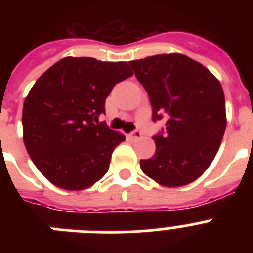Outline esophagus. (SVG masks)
Listing matches in <instances>:
<instances>
[{"label": "esophagus", "mask_w": 253, "mask_h": 253, "mask_svg": "<svg viewBox=\"0 0 253 253\" xmlns=\"http://www.w3.org/2000/svg\"><path fill=\"white\" fill-rule=\"evenodd\" d=\"M130 137L133 138V139H140V138H142V131L140 130H138V129H135V130L134 131H131L130 133Z\"/></svg>", "instance_id": "obj_1"}]
</instances>
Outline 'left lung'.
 <instances>
[{
  "label": "left lung",
  "mask_w": 253,
  "mask_h": 253,
  "mask_svg": "<svg viewBox=\"0 0 253 253\" xmlns=\"http://www.w3.org/2000/svg\"><path fill=\"white\" fill-rule=\"evenodd\" d=\"M147 91L153 122L166 128L153 137L156 153L140 160L148 177L167 187L195 181L213 162L225 131L222 84L208 68L180 53L129 62Z\"/></svg>",
  "instance_id": "left-lung-1"
}]
</instances>
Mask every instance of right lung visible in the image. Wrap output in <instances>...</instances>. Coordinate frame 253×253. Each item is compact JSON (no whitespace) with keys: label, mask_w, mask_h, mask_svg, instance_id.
<instances>
[{"label":"right lung","mask_w":253,"mask_h":253,"mask_svg":"<svg viewBox=\"0 0 253 253\" xmlns=\"http://www.w3.org/2000/svg\"><path fill=\"white\" fill-rule=\"evenodd\" d=\"M130 76L126 62L66 57L38 78L22 107L24 143L51 184L84 190L106 173L125 137L99 118L114 86Z\"/></svg>","instance_id":"obj_1"}]
</instances>
